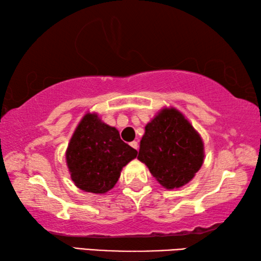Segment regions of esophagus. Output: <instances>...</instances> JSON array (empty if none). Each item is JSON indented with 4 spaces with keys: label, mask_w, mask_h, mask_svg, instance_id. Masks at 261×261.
<instances>
[{
    "label": "esophagus",
    "mask_w": 261,
    "mask_h": 261,
    "mask_svg": "<svg viewBox=\"0 0 261 261\" xmlns=\"http://www.w3.org/2000/svg\"><path fill=\"white\" fill-rule=\"evenodd\" d=\"M130 145H131V147H134L135 149H137V151H138V143H137V141L135 140V141H132V143H130Z\"/></svg>",
    "instance_id": "1"
}]
</instances>
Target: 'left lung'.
I'll list each match as a JSON object with an SVG mask.
<instances>
[{
    "label": "left lung",
    "mask_w": 261,
    "mask_h": 261,
    "mask_svg": "<svg viewBox=\"0 0 261 261\" xmlns=\"http://www.w3.org/2000/svg\"><path fill=\"white\" fill-rule=\"evenodd\" d=\"M204 156L201 137L177 109L163 108L145 126L138 160L163 188L178 189L189 183Z\"/></svg>",
    "instance_id": "left-lung-1"
}]
</instances>
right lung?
Masks as SVG:
<instances>
[{"label": "right lung", "instance_id": "1", "mask_svg": "<svg viewBox=\"0 0 261 261\" xmlns=\"http://www.w3.org/2000/svg\"><path fill=\"white\" fill-rule=\"evenodd\" d=\"M136 156V149L95 113H87L79 122L65 153L74 185L92 193H106L113 189L122 168Z\"/></svg>", "mask_w": 261, "mask_h": 261}]
</instances>
